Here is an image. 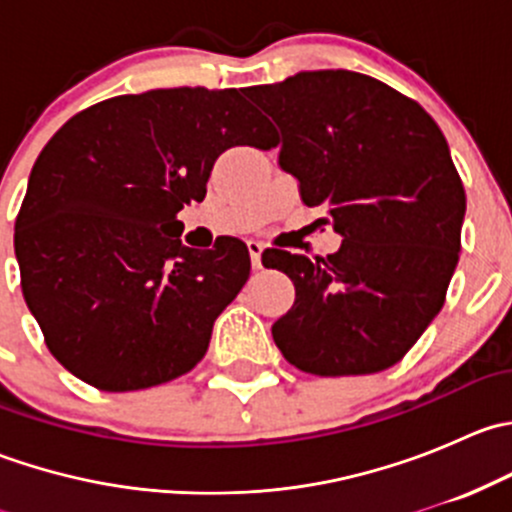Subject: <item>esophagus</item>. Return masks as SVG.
<instances>
[{
    "label": "esophagus",
    "mask_w": 512,
    "mask_h": 512,
    "mask_svg": "<svg viewBox=\"0 0 512 512\" xmlns=\"http://www.w3.org/2000/svg\"><path fill=\"white\" fill-rule=\"evenodd\" d=\"M247 250H250L252 267H255V270H260V267H262V250H265V245H262V242H257V240H250V242H247Z\"/></svg>",
    "instance_id": "obj_1"
}]
</instances>
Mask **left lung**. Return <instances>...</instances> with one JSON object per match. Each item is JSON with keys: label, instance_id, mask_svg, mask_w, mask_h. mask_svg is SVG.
<instances>
[{"label": "left lung", "instance_id": "8db88e82", "mask_svg": "<svg viewBox=\"0 0 512 512\" xmlns=\"http://www.w3.org/2000/svg\"><path fill=\"white\" fill-rule=\"evenodd\" d=\"M247 96L280 126V168L304 205H327L344 237L327 257L267 255L294 282L275 344L307 374L389 369L441 312L461 252L466 190L441 128L409 96L344 69Z\"/></svg>", "mask_w": 512, "mask_h": 512}]
</instances>
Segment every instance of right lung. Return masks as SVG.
Listing matches in <instances>:
<instances>
[{"mask_svg": "<svg viewBox=\"0 0 512 512\" xmlns=\"http://www.w3.org/2000/svg\"><path fill=\"white\" fill-rule=\"evenodd\" d=\"M277 133L235 89H156L76 113L36 158L14 225L29 312L46 347L101 391L188 374L218 314L250 277L245 242H180L183 205L203 200L232 146Z\"/></svg>", "mask_w": 512, "mask_h": 512, "instance_id": "obj_1", "label": "right lung"}]
</instances>
